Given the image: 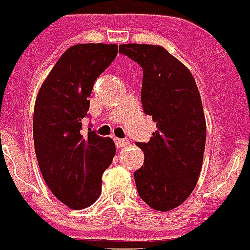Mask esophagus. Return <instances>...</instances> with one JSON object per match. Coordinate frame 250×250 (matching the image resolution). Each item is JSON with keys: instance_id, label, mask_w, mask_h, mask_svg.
I'll return each instance as SVG.
<instances>
[{"instance_id": "1", "label": "esophagus", "mask_w": 250, "mask_h": 250, "mask_svg": "<svg viewBox=\"0 0 250 250\" xmlns=\"http://www.w3.org/2000/svg\"><path fill=\"white\" fill-rule=\"evenodd\" d=\"M114 141H115V144H116V146H118V147H124V146H126V145H129V139L115 138Z\"/></svg>"}]
</instances>
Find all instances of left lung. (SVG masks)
I'll return each mask as SVG.
<instances>
[{"label":"left lung","instance_id":"obj_1","mask_svg":"<svg viewBox=\"0 0 250 250\" xmlns=\"http://www.w3.org/2000/svg\"><path fill=\"white\" fill-rule=\"evenodd\" d=\"M119 52L143 68L141 104L156 123L150 141L136 143L144 164L134 173L140 198L159 211L185 202L203 165L207 126L190 71L164 47L127 43Z\"/></svg>","mask_w":250,"mask_h":250}]
</instances>
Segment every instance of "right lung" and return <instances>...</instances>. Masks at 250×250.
<instances>
[{"instance_id": "obj_1", "label": "right lung", "mask_w": 250, "mask_h": 250, "mask_svg": "<svg viewBox=\"0 0 250 250\" xmlns=\"http://www.w3.org/2000/svg\"><path fill=\"white\" fill-rule=\"evenodd\" d=\"M118 55V45L80 43L60 57L40 89L34 111L37 161L55 196L72 209L91 205L116 149L110 138L83 131L92 87Z\"/></svg>"}]
</instances>
